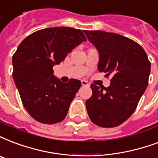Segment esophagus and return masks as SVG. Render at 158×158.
<instances>
[{
    "label": "esophagus",
    "instance_id": "obj_1",
    "mask_svg": "<svg viewBox=\"0 0 158 158\" xmlns=\"http://www.w3.org/2000/svg\"><path fill=\"white\" fill-rule=\"evenodd\" d=\"M81 85H82V86H89V83L87 82V81H86L82 80V81H81Z\"/></svg>",
    "mask_w": 158,
    "mask_h": 158
}]
</instances>
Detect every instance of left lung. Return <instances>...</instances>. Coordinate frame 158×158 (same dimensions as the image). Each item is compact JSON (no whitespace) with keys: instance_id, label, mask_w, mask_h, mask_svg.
Returning <instances> with one entry per match:
<instances>
[{"instance_id":"1","label":"left lung","mask_w":158,"mask_h":158,"mask_svg":"<svg viewBox=\"0 0 158 158\" xmlns=\"http://www.w3.org/2000/svg\"><path fill=\"white\" fill-rule=\"evenodd\" d=\"M99 52L98 71L111 75L108 87L91 85L86 102L90 119L102 127L121 125L134 112L148 85L151 63L139 44L116 33L85 31Z\"/></svg>"}]
</instances>
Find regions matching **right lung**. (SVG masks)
<instances>
[{"label": "right lung", "mask_w": 158, "mask_h": 158, "mask_svg": "<svg viewBox=\"0 0 158 158\" xmlns=\"http://www.w3.org/2000/svg\"><path fill=\"white\" fill-rule=\"evenodd\" d=\"M86 41L81 30L51 27L28 35L14 53L13 79L23 106L39 123L55 124L66 117L81 82L77 79L61 82L52 67Z\"/></svg>", "instance_id": "1"}]
</instances>
